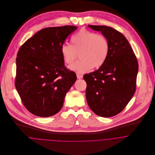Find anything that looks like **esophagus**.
Masks as SVG:
<instances>
[{"label":"esophagus","mask_w":155,"mask_h":155,"mask_svg":"<svg viewBox=\"0 0 155 155\" xmlns=\"http://www.w3.org/2000/svg\"><path fill=\"white\" fill-rule=\"evenodd\" d=\"M77 78L78 79H82L83 78V75L81 73H77Z\"/></svg>","instance_id":"esophagus-1"}]
</instances>
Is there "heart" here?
I'll list each match as a JSON object with an SVG mask.
<instances>
[{
  "label": "heart",
  "mask_w": 155,
  "mask_h": 155,
  "mask_svg": "<svg viewBox=\"0 0 155 155\" xmlns=\"http://www.w3.org/2000/svg\"><path fill=\"white\" fill-rule=\"evenodd\" d=\"M71 44H64L61 51L64 61L71 64L80 53L79 61L70 66V68L78 73H84L94 67L99 68L107 60L110 45L106 37L87 30H81L71 38Z\"/></svg>",
  "instance_id": "obj_1"
}]
</instances>
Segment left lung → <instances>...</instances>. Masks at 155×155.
I'll use <instances>...</instances> for the list:
<instances>
[{
	"label": "left lung",
	"instance_id": "8db88e82",
	"mask_svg": "<svg viewBox=\"0 0 155 155\" xmlns=\"http://www.w3.org/2000/svg\"><path fill=\"white\" fill-rule=\"evenodd\" d=\"M88 26L101 31L106 38L110 51L102 66L84 76L87 85V101L96 114L105 117L114 116L125 109L135 92L137 59L120 32L106 25Z\"/></svg>",
	"mask_w": 155,
	"mask_h": 155
}]
</instances>
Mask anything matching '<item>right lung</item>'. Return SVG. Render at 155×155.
Here are the masks:
<instances>
[{"label":"right lung","instance_id":"right-lung-1","mask_svg":"<svg viewBox=\"0 0 155 155\" xmlns=\"http://www.w3.org/2000/svg\"><path fill=\"white\" fill-rule=\"evenodd\" d=\"M76 29L73 25L45 28L18 52L15 88L24 107L36 116L57 113L76 81V73L65 66L61 51L67 38Z\"/></svg>","mask_w":155,"mask_h":155}]
</instances>
